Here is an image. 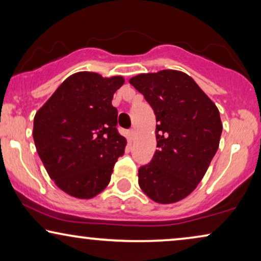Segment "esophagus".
Here are the masks:
<instances>
[{
  "instance_id": "34e87169",
  "label": "esophagus",
  "mask_w": 261,
  "mask_h": 261,
  "mask_svg": "<svg viewBox=\"0 0 261 261\" xmlns=\"http://www.w3.org/2000/svg\"><path fill=\"white\" fill-rule=\"evenodd\" d=\"M129 135H130V139H132V140H134V139H135V135H137V130H135V129H130V132H129Z\"/></svg>"
}]
</instances>
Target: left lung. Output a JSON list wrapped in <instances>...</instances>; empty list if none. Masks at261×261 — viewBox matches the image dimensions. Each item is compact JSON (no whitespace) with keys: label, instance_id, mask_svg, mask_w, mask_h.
<instances>
[{"label":"left lung","instance_id":"left-lung-1","mask_svg":"<svg viewBox=\"0 0 261 261\" xmlns=\"http://www.w3.org/2000/svg\"><path fill=\"white\" fill-rule=\"evenodd\" d=\"M129 83L145 96L158 122V149L151 163L139 170V185L155 203L179 202L197 188L219 148V109L181 71L140 73Z\"/></svg>","mask_w":261,"mask_h":261}]
</instances>
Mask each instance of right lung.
<instances>
[{"label":"right lung","instance_id":"add662e5","mask_svg":"<svg viewBox=\"0 0 261 261\" xmlns=\"http://www.w3.org/2000/svg\"><path fill=\"white\" fill-rule=\"evenodd\" d=\"M122 76L81 71L67 77L34 116L35 147L48 176L65 194L90 199L109 184L124 153L113 96Z\"/></svg>","mask_w":261,"mask_h":261}]
</instances>
